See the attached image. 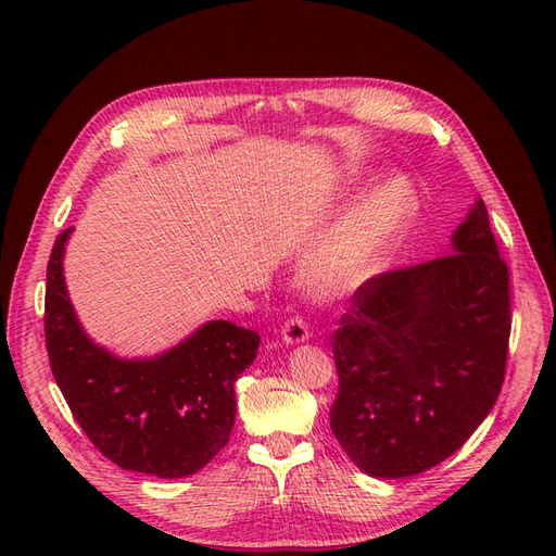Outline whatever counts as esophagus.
<instances>
[{"label": "esophagus", "mask_w": 556, "mask_h": 556, "mask_svg": "<svg viewBox=\"0 0 556 556\" xmlns=\"http://www.w3.org/2000/svg\"><path fill=\"white\" fill-rule=\"evenodd\" d=\"M280 336H282L285 343H304L308 339V323L299 313H292L282 323Z\"/></svg>", "instance_id": "esophagus-1"}]
</instances>
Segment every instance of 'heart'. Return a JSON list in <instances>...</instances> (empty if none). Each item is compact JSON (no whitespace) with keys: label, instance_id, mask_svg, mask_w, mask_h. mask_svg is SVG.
Returning a JSON list of instances; mask_svg holds the SVG:
<instances>
[{"label":"heart","instance_id":"1","mask_svg":"<svg viewBox=\"0 0 556 556\" xmlns=\"http://www.w3.org/2000/svg\"><path fill=\"white\" fill-rule=\"evenodd\" d=\"M410 211L413 192L403 180H387L366 194L308 262L306 280L311 288L319 294H336L371 276L408 223Z\"/></svg>","mask_w":556,"mask_h":556}]
</instances>
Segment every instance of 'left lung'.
Instances as JSON below:
<instances>
[{"label": "left lung", "mask_w": 556, "mask_h": 556, "mask_svg": "<svg viewBox=\"0 0 556 556\" xmlns=\"http://www.w3.org/2000/svg\"><path fill=\"white\" fill-rule=\"evenodd\" d=\"M452 241L445 257L364 280L331 336V431L374 478L445 462L490 415L506 378L510 274L482 199Z\"/></svg>", "instance_id": "obj_1"}]
</instances>
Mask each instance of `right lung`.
Wrapping results in <instances>:
<instances>
[{
    "instance_id": "add662e5",
    "label": "right lung",
    "mask_w": 556,
    "mask_h": 556,
    "mask_svg": "<svg viewBox=\"0 0 556 556\" xmlns=\"http://www.w3.org/2000/svg\"><path fill=\"white\" fill-rule=\"evenodd\" d=\"M58 233L46 274L50 371L83 433L113 464L185 478L220 452L237 417L233 382L257 357L260 333L213 319L155 359H115L80 329L62 276Z\"/></svg>"
}]
</instances>
